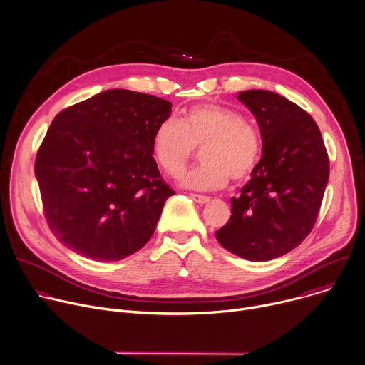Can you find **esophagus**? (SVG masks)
Wrapping results in <instances>:
<instances>
[{
  "instance_id": "esophagus-1",
  "label": "esophagus",
  "mask_w": 365,
  "mask_h": 365,
  "mask_svg": "<svg viewBox=\"0 0 365 365\" xmlns=\"http://www.w3.org/2000/svg\"><path fill=\"white\" fill-rule=\"evenodd\" d=\"M190 197H192L196 203H200V205L210 202V196H203V195H197V193H190Z\"/></svg>"
}]
</instances>
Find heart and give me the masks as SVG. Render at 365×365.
Here are the masks:
<instances>
[{"mask_svg":"<svg viewBox=\"0 0 365 365\" xmlns=\"http://www.w3.org/2000/svg\"><path fill=\"white\" fill-rule=\"evenodd\" d=\"M200 148L202 160L180 175V185L189 189L224 187L230 176L242 182L255 170L263 153L262 134L235 108L203 103L187 110L180 120L166 118L153 134L154 160L169 175H176Z\"/></svg>","mask_w":365,"mask_h":365,"instance_id":"obj_1","label":"heart"}]
</instances>
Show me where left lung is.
Returning a JSON list of instances; mask_svg holds the SVG:
<instances>
[{
	"mask_svg": "<svg viewBox=\"0 0 365 365\" xmlns=\"http://www.w3.org/2000/svg\"><path fill=\"white\" fill-rule=\"evenodd\" d=\"M237 98L257 120L263 153L241 195L231 197L232 215L215 237L241 258L269 262L296 248L314 228L329 160L317 123L296 103L263 89Z\"/></svg>",
	"mask_w": 365,
	"mask_h": 365,
	"instance_id": "8db88e82",
	"label": "left lung"
}]
</instances>
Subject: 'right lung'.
I'll use <instances>...</instances> for the list:
<instances>
[{"label": "right lung", "instance_id": "right-lung-1", "mask_svg": "<svg viewBox=\"0 0 365 365\" xmlns=\"http://www.w3.org/2000/svg\"><path fill=\"white\" fill-rule=\"evenodd\" d=\"M166 99L108 89L59 113L34 173L56 238L93 262H118L145 245L175 192L153 159Z\"/></svg>", "mask_w": 365, "mask_h": 365}]
</instances>
